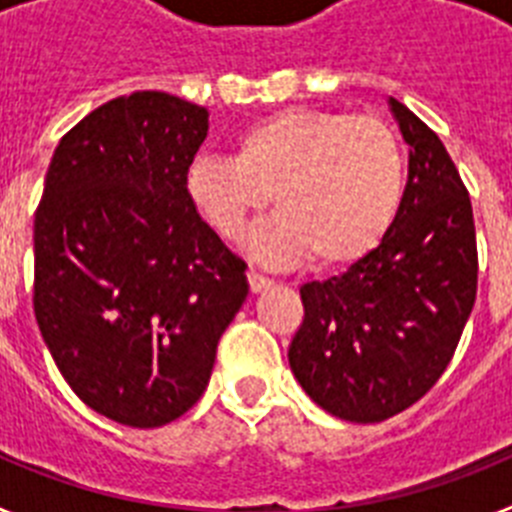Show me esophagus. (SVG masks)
Listing matches in <instances>:
<instances>
[{
	"instance_id": "1",
	"label": "esophagus",
	"mask_w": 512,
	"mask_h": 512,
	"mask_svg": "<svg viewBox=\"0 0 512 512\" xmlns=\"http://www.w3.org/2000/svg\"><path fill=\"white\" fill-rule=\"evenodd\" d=\"M248 284H251V292H261V289L269 287L271 279L264 277V274H259L256 269H248Z\"/></svg>"
}]
</instances>
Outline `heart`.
Instances as JSON below:
<instances>
[{
  "instance_id": "heart-1",
  "label": "heart",
  "mask_w": 512,
  "mask_h": 512,
  "mask_svg": "<svg viewBox=\"0 0 512 512\" xmlns=\"http://www.w3.org/2000/svg\"><path fill=\"white\" fill-rule=\"evenodd\" d=\"M408 161L387 122L369 115L287 107L256 117L233 138L228 156H197L184 192L197 215L235 238L269 200L279 210L248 235L269 264L312 256L320 269L366 259L400 215Z\"/></svg>"
}]
</instances>
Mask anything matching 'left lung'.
<instances>
[{"mask_svg": "<svg viewBox=\"0 0 512 512\" xmlns=\"http://www.w3.org/2000/svg\"><path fill=\"white\" fill-rule=\"evenodd\" d=\"M410 146L408 184L387 238L341 277L300 287L289 343L302 390L341 420L379 423L431 390L477 297V235L459 171L415 112L390 97Z\"/></svg>", "mask_w": 512, "mask_h": 512, "instance_id": "1", "label": "left lung"}]
</instances>
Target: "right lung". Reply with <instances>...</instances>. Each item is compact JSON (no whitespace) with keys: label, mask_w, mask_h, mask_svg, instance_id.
Listing matches in <instances>:
<instances>
[{"label":"right lung","mask_w":512,"mask_h":512,"mask_svg":"<svg viewBox=\"0 0 512 512\" xmlns=\"http://www.w3.org/2000/svg\"><path fill=\"white\" fill-rule=\"evenodd\" d=\"M210 112L166 92L110 99L63 135L35 210V320L71 390L104 418L158 428L210 382L248 295L184 192Z\"/></svg>","instance_id":"right-lung-1"}]
</instances>
